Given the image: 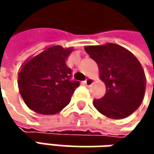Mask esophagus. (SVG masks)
<instances>
[{
	"label": "esophagus",
	"mask_w": 154,
	"mask_h": 154,
	"mask_svg": "<svg viewBox=\"0 0 154 154\" xmlns=\"http://www.w3.org/2000/svg\"><path fill=\"white\" fill-rule=\"evenodd\" d=\"M93 83H94V80L92 78H86L84 81V84H85V86H90L91 85H93Z\"/></svg>",
	"instance_id": "34e87169"
}]
</instances>
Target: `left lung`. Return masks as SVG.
Here are the masks:
<instances>
[{
	"mask_svg": "<svg viewBox=\"0 0 154 154\" xmlns=\"http://www.w3.org/2000/svg\"><path fill=\"white\" fill-rule=\"evenodd\" d=\"M97 63L106 93L93 102L95 109L109 119H124L141 105L146 86L144 71L136 56L116 44L85 46Z\"/></svg>",
	"mask_w": 154,
	"mask_h": 154,
	"instance_id": "obj_1",
	"label": "left lung"
}]
</instances>
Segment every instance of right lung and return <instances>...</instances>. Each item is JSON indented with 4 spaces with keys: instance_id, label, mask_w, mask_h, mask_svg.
Segmentation results:
<instances>
[{
    "instance_id": "obj_1",
    "label": "right lung",
    "mask_w": 154,
    "mask_h": 154,
    "mask_svg": "<svg viewBox=\"0 0 154 154\" xmlns=\"http://www.w3.org/2000/svg\"><path fill=\"white\" fill-rule=\"evenodd\" d=\"M72 50L60 45L49 47L22 65L17 85L30 109L52 115L69 103L79 86V81L71 80V69L66 64Z\"/></svg>"
}]
</instances>
